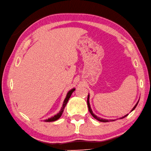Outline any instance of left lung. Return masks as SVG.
Returning <instances> with one entry per match:
<instances>
[{"instance_id": "obj_1", "label": "left lung", "mask_w": 151, "mask_h": 151, "mask_svg": "<svg viewBox=\"0 0 151 151\" xmlns=\"http://www.w3.org/2000/svg\"><path fill=\"white\" fill-rule=\"evenodd\" d=\"M139 102V101H138ZM138 102H137V104H136L135 106H134V107L133 108V109L131 110V111H133V110L135 109V108L137 107V104H138ZM87 104H88V110H89V111H90V113H91V115H92L94 118L95 119H97V120H99V121H100V122H109V120H106V119H101V118H100V117H98V116H97L96 115H94V114L93 113V111H92V110H91V108H90V103H89V95H88V99H87ZM128 115V114L127 115H125L124 116H123L122 118H121V119H123V118H125V117H126ZM113 121H114V120H113Z\"/></svg>"}]
</instances>
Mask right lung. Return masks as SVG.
<instances>
[{
    "label": "right lung",
    "instance_id": "obj_1",
    "mask_svg": "<svg viewBox=\"0 0 151 151\" xmlns=\"http://www.w3.org/2000/svg\"><path fill=\"white\" fill-rule=\"evenodd\" d=\"M74 90H75V88H73V89H72L71 90H70V91H68V93H67V97H66V98H65V101H64V102H63V107H62V108H61V111H60V113H58L56 115H55V116H52V117H51V118H50V119H49L45 120V122H53V121L56 120H58V119L60 118V116H61L62 113H63V111H64L65 106H66V105H67V102H68V100H69L70 97L72 93L73 92V91H74Z\"/></svg>",
    "mask_w": 151,
    "mask_h": 151
}]
</instances>
